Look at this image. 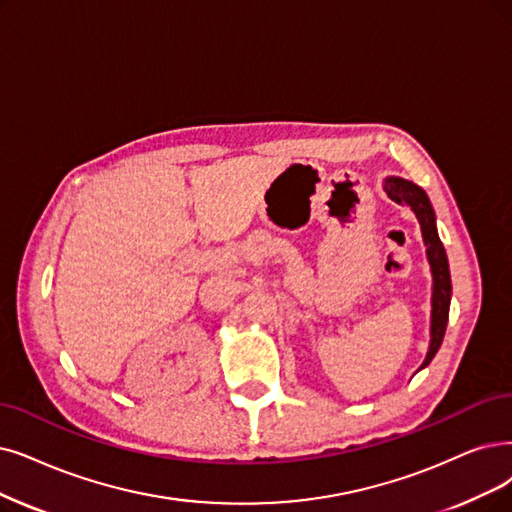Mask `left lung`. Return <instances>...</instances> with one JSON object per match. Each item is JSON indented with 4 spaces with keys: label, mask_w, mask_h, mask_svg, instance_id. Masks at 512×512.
Wrapping results in <instances>:
<instances>
[{
    "label": "left lung",
    "mask_w": 512,
    "mask_h": 512,
    "mask_svg": "<svg viewBox=\"0 0 512 512\" xmlns=\"http://www.w3.org/2000/svg\"><path fill=\"white\" fill-rule=\"evenodd\" d=\"M384 191L388 193L393 201H397L399 206L410 208L418 222L424 235L426 243V254L428 262H431V271H433V323H431V349H428V355L422 363L428 365L435 353L439 351V346L445 336V327H447V317H449V298H452V279H449V264H447V254L443 243L437 235L435 227V212L431 208V201H428L426 193L416 187L414 182L403 180V178H386L384 182Z\"/></svg>",
    "instance_id": "1"
}]
</instances>
